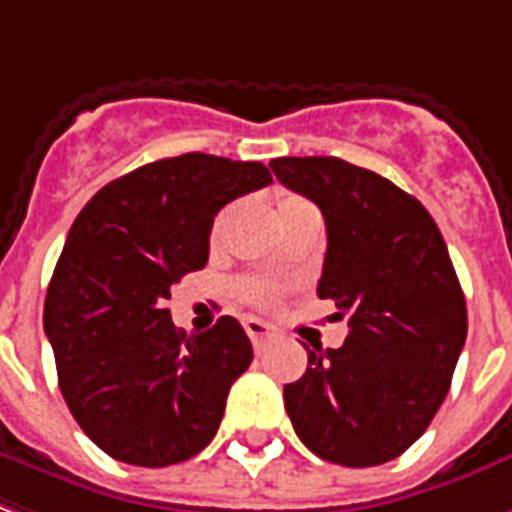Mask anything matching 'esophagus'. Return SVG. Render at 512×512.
Wrapping results in <instances>:
<instances>
[{"mask_svg": "<svg viewBox=\"0 0 512 512\" xmlns=\"http://www.w3.org/2000/svg\"><path fill=\"white\" fill-rule=\"evenodd\" d=\"M244 330H247V335L252 338V343H255L257 349H260V346H263V343L273 335V327L265 325V322H260V319L255 317L244 319Z\"/></svg>", "mask_w": 512, "mask_h": 512, "instance_id": "1", "label": "esophagus"}]
</instances>
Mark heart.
Returning <instances> with one entry per match:
<instances>
[{
    "mask_svg": "<svg viewBox=\"0 0 512 512\" xmlns=\"http://www.w3.org/2000/svg\"><path fill=\"white\" fill-rule=\"evenodd\" d=\"M303 214H317V209H314V204L311 201H306L303 195H295V193H282L279 195V201H276V217H279V222H287L292 220V217H303ZM222 225V217H217V228ZM241 298L249 300V303H255V306H268L273 300V287H268V284L263 282H244L239 287Z\"/></svg>",
    "mask_w": 512,
    "mask_h": 512,
    "instance_id": "heart-1",
    "label": "heart"
}]
</instances>
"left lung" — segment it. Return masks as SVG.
<instances>
[{"label": "left lung", "mask_w": 512, "mask_h": 512, "mask_svg": "<svg viewBox=\"0 0 512 512\" xmlns=\"http://www.w3.org/2000/svg\"><path fill=\"white\" fill-rule=\"evenodd\" d=\"M276 179L322 209L327 252L317 295L349 322L341 349L308 351L284 386L298 438L343 467L392 462L443 405L467 338L464 292L424 206L341 158H276Z\"/></svg>", "instance_id": "1"}]
</instances>
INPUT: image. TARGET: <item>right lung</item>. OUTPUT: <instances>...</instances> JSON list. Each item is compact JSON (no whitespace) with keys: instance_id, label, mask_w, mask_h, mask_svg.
<instances>
[{"instance_id":"right-lung-1","label":"right lung","mask_w":512,"mask_h":512,"mask_svg":"<svg viewBox=\"0 0 512 512\" xmlns=\"http://www.w3.org/2000/svg\"><path fill=\"white\" fill-rule=\"evenodd\" d=\"M268 182L263 163L185 152L109 182L77 214L45 333L74 421L117 462L169 467L217 435L252 343L233 317L187 335L163 303L206 265L222 206Z\"/></svg>"}]
</instances>
